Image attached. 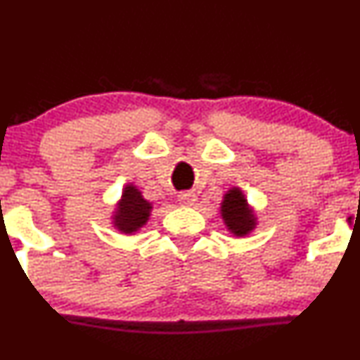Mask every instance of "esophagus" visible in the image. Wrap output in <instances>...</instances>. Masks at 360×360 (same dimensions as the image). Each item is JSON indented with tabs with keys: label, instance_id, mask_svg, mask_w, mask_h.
Listing matches in <instances>:
<instances>
[{
	"label": "esophagus",
	"instance_id": "34e87169",
	"mask_svg": "<svg viewBox=\"0 0 360 360\" xmlns=\"http://www.w3.org/2000/svg\"><path fill=\"white\" fill-rule=\"evenodd\" d=\"M197 202H198V197L193 193V191H186V193H181L179 195V203H181V205L193 207V205H197Z\"/></svg>",
	"mask_w": 360,
	"mask_h": 360
}]
</instances>
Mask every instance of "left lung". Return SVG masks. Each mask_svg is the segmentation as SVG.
I'll use <instances>...</instances> for the list:
<instances>
[{"label": "left lung", "instance_id": "left-lung-1", "mask_svg": "<svg viewBox=\"0 0 360 360\" xmlns=\"http://www.w3.org/2000/svg\"><path fill=\"white\" fill-rule=\"evenodd\" d=\"M219 214L224 226L233 237H248L257 226V216L254 207L248 202L242 188L231 186L223 195L219 203Z\"/></svg>", "mask_w": 360, "mask_h": 360}]
</instances>
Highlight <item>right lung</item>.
<instances>
[{
	"label": "right lung",
	"instance_id": "1",
	"mask_svg": "<svg viewBox=\"0 0 360 360\" xmlns=\"http://www.w3.org/2000/svg\"><path fill=\"white\" fill-rule=\"evenodd\" d=\"M153 203L143 197V191L134 183H127L122 197L115 203L111 212V224L118 233L136 235L150 221Z\"/></svg>",
	"mask_w": 360,
	"mask_h": 360
}]
</instances>
